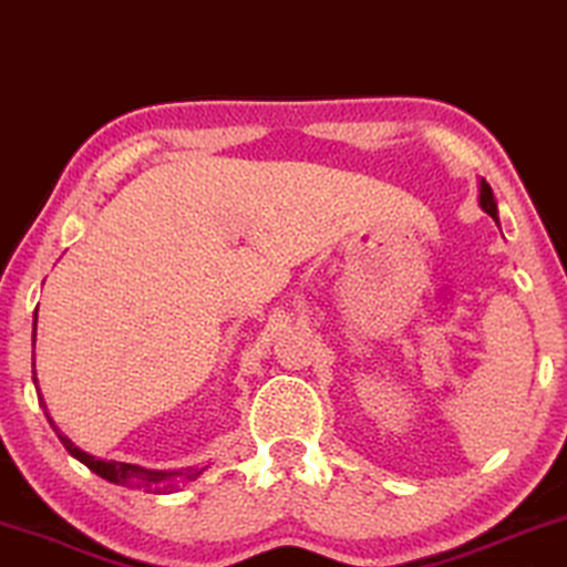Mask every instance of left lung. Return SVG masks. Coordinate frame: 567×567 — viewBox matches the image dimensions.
<instances>
[{"mask_svg":"<svg viewBox=\"0 0 567 567\" xmlns=\"http://www.w3.org/2000/svg\"><path fill=\"white\" fill-rule=\"evenodd\" d=\"M480 206H483V212L491 214L495 224H498V204H495L491 185H487L485 181H480Z\"/></svg>","mask_w":567,"mask_h":567,"instance_id":"1","label":"left lung"}]
</instances>
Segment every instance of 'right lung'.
<instances>
[{
  "label": "right lung",
  "instance_id": "right-lung-1",
  "mask_svg": "<svg viewBox=\"0 0 567 567\" xmlns=\"http://www.w3.org/2000/svg\"><path fill=\"white\" fill-rule=\"evenodd\" d=\"M35 322H38V309H35ZM35 322H33V346H35ZM35 367V363H33ZM33 379H35V369H33ZM45 408V405H43ZM49 423L53 425V421L49 417ZM53 431L59 433L61 444H64V449L69 454L74 456V460H80L84 467H90L95 475H100L103 480H107V483H115V485H128V487H144V491H162V480H169L175 475H183L188 480H196L200 472L204 470H188V472H159V470H144L138 467V464H126V462H105V460H95V456H90L87 452H82L80 446H74L72 441H69L64 433H61L56 425H53Z\"/></svg>",
  "mask_w": 567,
  "mask_h": 567
}]
</instances>
